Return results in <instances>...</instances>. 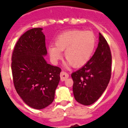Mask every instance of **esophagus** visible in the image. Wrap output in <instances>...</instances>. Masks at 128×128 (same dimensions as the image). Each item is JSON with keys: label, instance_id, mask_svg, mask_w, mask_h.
Segmentation results:
<instances>
[{"label": "esophagus", "instance_id": "esophagus-1", "mask_svg": "<svg viewBox=\"0 0 128 128\" xmlns=\"http://www.w3.org/2000/svg\"><path fill=\"white\" fill-rule=\"evenodd\" d=\"M68 76H69L68 74L64 71H62L61 74H60V77H61V81H65L67 78H68Z\"/></svg>", "mask_w": 128, "mask_h": 128}]
</instances>
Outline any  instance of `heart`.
Masks as SVG:
<instances>
[{"instance_id":"obj_1","label":"heart","mask_w":128,"mask_h":128,"mask_svg":"<svg viewBox=\"0 0 128 128\" xmlns=\"http://www.w3.org/2000/svg\"><path fill=\"white\" fill-rule=\"evenodd\" d=\"M96 44V37L90 30H72L59 35L54 40V46H49L48 52L53 63H57L62 58L61 52L67 64L74 67L85 65L90 58Z\"/></svg>"}]
</instances>
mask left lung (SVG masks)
I'll list each match as a JSON object with an SVG mask.
<instances>
[{
    "mask_svg": "<svg viewBox=\"0 0 128 128\" xmlns=\"http://www.w3.org/2000/svg\"><path fill=\"white\" fill-rule=\"evenodd\" d=\"M111 64L110 47L100 33L99 42L93 56L71 75L74 81L73 92L76 102L88 106L102 96L110 81Z\"/></svg>",
    "mask_w": 128,
    "mask_h": 128,
    "instance_id": "obj_1",
    "label": "left lung"
}]
</instances>
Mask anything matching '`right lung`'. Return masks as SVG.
I'll return each mask as SVG.
<instances>
[{
  "mask_svg": "<svg viewBox=\"0 0 128 128\" xmlns=\"http://www.w3.org/2000/svg\"><path fill=\"white\" fill-rule=\"evenodd\" d=\"M42 28H34L19 38L12 56L13 83L17 93L28 106L42 109L54 100L60 80V67L47 64Z\"/></svg>",
  "mask_w": 128,
  "mask_h": 128,
  "instance_id": "1",
  "label": "right lung"
}]
</instances>
